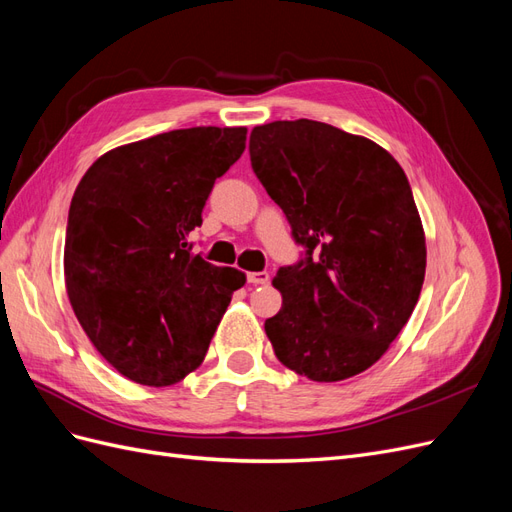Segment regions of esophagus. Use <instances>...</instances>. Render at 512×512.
<instances>
[{
    "label": "esophagus",
    "instance_id": "esophagus-1",
    "mask_svg": "<svg viewBox=\"0 0 512 512\" xmlns=\"http://www.w3.org/2000/svg\"><path fill=\"white\" fill-rule=\"evenodd\" d=\"M271 275L267 271H252L247 273V282L254 284V286H262V284H269Z\"/></svg>",
    "mask_w": 512,
    "mask_h": 512
}]
</instances>
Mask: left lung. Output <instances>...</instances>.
Wrapping results in <instances>:
<instances>
[{
    "mask_svg": "<svg viewBox=\"0 0 512 512\" xmlns=\"http://www.w3.org/2000/svg\"><path fill=\"white\" fill-rule=\"evenodd\" d=\"M252 168L305 260L273 286L265 331L282 365L314 382L361 374L389 350L421 294L425 230L404 168L365 136L297 119L256 126Z\"/></svg>",
    "mask_w": 512,
    "mask_h": 512,
    "instance_id": "8db88e82",
    "label": "left lung"
}]
</instances>
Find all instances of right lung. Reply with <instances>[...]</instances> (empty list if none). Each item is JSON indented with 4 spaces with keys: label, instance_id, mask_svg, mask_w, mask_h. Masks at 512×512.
Here are the masks:
<instances>
[{
    "label": "right lung",
    "instance_id": "obj_1",
    "mask_svg": "<svg viewBox=\"0 0 512 512\" xmlns=\"http://www.w3.org/2000/svg\"><path fill=\"white\" fill-rule=\"evenodd\" d=\"M247 128L173 130L106 151L70 203L64 277L91 344L121 376L170 386L203 363L245 284L188 243L213 183L245 149Z\"/></svg>",
    "mask_w": 512,
    "mask_h": 512
}]
</instances>
